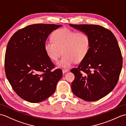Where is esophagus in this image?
<instances>
[{"label":"esophagus","mask_w":126,"mask_h":126,"mask_svg":"<svg viewBox=\"0 0 126 126\" xmlns=\"http://www.w3.org/2000/svg\"><path fill=\"white\" fill-rule=\"evenodd\" d=\"M69 72L68 69H63V74H65L66 72Z\"/></svg>","instance_id":"34e87169"}]
</instances>
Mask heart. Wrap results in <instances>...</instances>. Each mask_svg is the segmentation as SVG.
Listing matches in <instances>:
<instances>
[{
  "instance_id": "1",
  "label": "heart",
  "mask_w": 126,
  "mask_h": 126,
  "mask_svg": "<svg viewBox=\"0 0 126 126\" xmlns=\"http://www.w3.org/2000/svg\"><path fill=\"white\" fill-rule=\"evenodd\" d=\"M51 40L45 43L44 50L53 61H57L63 54L57 63L60 67L67 68L75 61L81 62L90 49V38L84 32H76L67 28H61L53 32Z\"/></svg>"
}]
</instances>
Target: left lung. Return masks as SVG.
Instances as JSON below:
<instances>
[{"label":"left lung","instance_id":"8db88e82","mask_svg":"<svg viewBox=\"0 0 126 126\" xmlns=\"http://www.w3.org/2000/svg\"><path fill=\"white\" fill-rule=\"evenodd\" d=\"M69 26L84 32L90 38V49L78 66L71 69L75 75L73 93L79 98L94 101L113 91L122 67V57L116 38L110 31L96 25Z\"/></svg>","mask_w":126,"mask_h":126}]
</instances>
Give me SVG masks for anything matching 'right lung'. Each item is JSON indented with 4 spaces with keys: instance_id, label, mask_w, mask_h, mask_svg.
<instances>
[{
    "instance_id": "add662e5",
    "label": "right lung",
    "mask_w": 126,
    "mask_h": 126,
    "mask_svg": "<svg viewBox=\"0 0 126 126\" xmlns=\"http://www.w3.org/2000/svg\"><path fill=\"white\" fill-rule=\"evenodd\" d=\"M61 25L38 24L16 31L8 41L5 58L7 79L15 92L26 101L37 103L54 93L62 70L46 55L44 44Z\"/></svg>"
}]
</instances>
